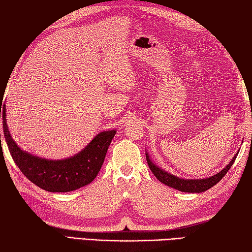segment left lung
I'll return each mask as SVG.
<instances>
[{"instance_id": "8db88e82", "label": "left lung", "mask_w": 252, "mask_h": 252, "mask_svg": "<svg viewBox=\"0 0 252 252\" xmlns=\"http://www.w3.org/2000/svg\"><path fill=\"white\" fill-rule=\"evenodd\" d=\"M238 153L239 152H237L236 155H234L231 161L229 162V164L225 165V167L221 170L219 173H217L215 176L209 177L206 179H181L179 177H176L171 173L164 171L163 169H160L159 167H157V165L150 160V158H149V155L147 152H146V157H147V162H148L149 168H150L152 173L155 174L156 178L160 182L164 183V185L168 187L174 188V189H177L179 191H182V192H193V193L198 192L199 193L210 189V188L217 185V183H218L221 179L225 176V173H227L229 171V169L232 167Z\"/></svg>"}]
</instances>
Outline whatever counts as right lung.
Wrapping results in <instances>:
<instances>
[{
    "instance_id": "obj_1",
    "label": "right lung",
    "mask_w": 252,
    "mask_h": 252,
    "mask_svg": "<svg viewBox=\"0 0 252 252\" xmlns=\"http://www.w3.org/2000/svg\"><path fill=\"white\" fill-rule=\"evenodd\" d=\"M5 111V105L1 104L0 118L3 119L4 138L15 164L30 181L49 192H69L94 180L117 132H100L82 151L67 159L48 160L23 151L14 142L6 125Z\"/></svg>"
}]
</instances>
